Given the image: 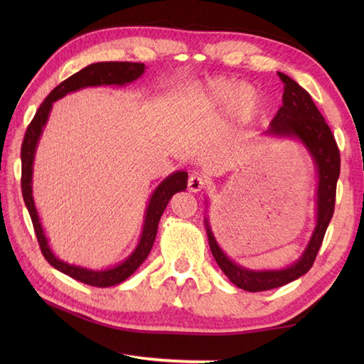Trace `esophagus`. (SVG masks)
I'll list each match as a JSON object with an SVG mask.
<instances>
[{
    "label": "esophagus",
    "mask_w": 364,
    "mask_h": 364,
    "mask_svg": "<svg viewBox=\"0 0 364 364\" xmlns=\"http://www.w3.org/2000/svg\"><path fill=\"white\" fill-rule=\"evenodd\" d=\"M206 186H208V180L202 175H192L188 181L189 192H200L206 189Z\"/></svg>",
    "instance_id": "esophagus-1"
}]
</instances>
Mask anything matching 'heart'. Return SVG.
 <instances>
[{"instance_id":"heart-1","label":"heart","mask_w":364,"mask_h":364,"mask_svg":"<svg viewBox=\"0 0 364 364\" xmlns=\"http://www.w3.org/2000/svg\"><path fill=\"white\" fill-rule=\"evenodd\" d=\"M197 102L211 109H231L236 117L247 119L258 107V94L250 86H241L227 78H211L196 92Z\"/></svg>"}]
</instances>
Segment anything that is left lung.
<instances>
[{"mask_svg": "<svg viewBox=\"0 0 364 364\" xmlns=\"http://www.w3.org/2000/svg\"><path fill=\"white\" fill-rule=\"evenodd\" d=\"M283 81V105L277 111L275 117L270 122L266 136L270 137H286L296 139L305 145L308 153L311 154L318 173V189H316V227L306 249L301 257L294 264L284 269H269V270H252L236 264L230 259L215 241L210 220L205 218V228L210 241V249L214 259L218 261L222 272L228 277V280L237 288L250 292L267 291L288 284L299 277L305 275L311 269L318 255L328 223L333 218L335 197H336V181L341 168V158L333 134L326 123L318 107L311 100L310 94L291 80L288 75L278 72ZM208 206V200L206 203Z\"/></svg>", "mask_w": 364, "mask_h": 364, "instance_id": "obj_1", "label": "left lung"}]
</instances>
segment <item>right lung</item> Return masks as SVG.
Here are the masks:
<instances>
[{
    "instance_id": "1",
    "label": "right lung",
    "mask_w": 364,
    "mask_h": 364,
    "mask_svg": "<svg viewBox=\"0 0 364 364\" xmlns=\"http://www.w3.org/2000/svg\"><path fill=\"white\" fill-rule=\"evenodd\" d=\"M145 72V65L141 63H95L87 67H84L78 73L72 75L70 78L63 81L59 86L54 87L50 95L45 98V102L38 107L34 119L31 120L29 127L26 129L25 139L21 144V192L23 200L28 208V213L33 220L34 231L37 236L38 245L43 253L45 259L50 264L58 269L59 272H63L68 277L75 278L84 284L97 286V288H107V286L119 284L125 282L131 274H134L137 267L149 257V253L153 247L154 237L158 233V223L162 213H164L168 200L172 198L176 192H181L188 186V172L184 170H176V172L170 173L167 178H164L158 188L153 191V194L149 200L145 210L144 218V227L142 235L139 237V242L133 253L129 255L127 259L119 262L117 266L107 267L102 270H94L75 264H68V262L59 259L56 255L50 249L48 239L45 236L43 227L38 219V213L34 203L33 197V170H34V156L36 149L41 139L43 128L48 122L50 112L53 103L58 102L67 94H72L84 87H97V86H127V84L134 82L136 80L141 78Z\"/></svg>"
}]
</instances>
